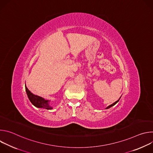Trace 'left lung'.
Masks as SVG:
<instances>
[{"label": "left lung", "instance_id": "obj_1", "mask_svg": "<svg viewBox=\"0 0 153 153\" xmlns=\"http://www.w3.org/2000/svg\"><path fill=\"white\" fill-rule=\"evenodd\" d=\"M120 98H119V100H117V101H116V102H114V103H113V104H111V105H109V106H107V107H106V109H108V108H111V107H112V106H114V105H116V103H117V102H119V100H120Z\"/></svg>", "mask_w": 153, "mask_h": 153}]
</instances>
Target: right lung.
Returning <instances> with one entry per match:
<instances>
[{"label": "right lung", "instance_id": "obj_1", "mask_svg": "<svg viewBox=\"0 0 153 153\" xmlns=\"http://www.w3.org/2000/svg\"><path fill=\"white\" fill-rule=\"evenodd\" d=\"M25 90L30 101L34 106L39 108H45V109H47V110H52L53 107L51 106L50 105V100H45V99H43L40 96L35 95L32 93H31L30 91L26 86V84H25Z\"/></svg>", "mask_w": 153, "mask_h": 153}]
</instances>
